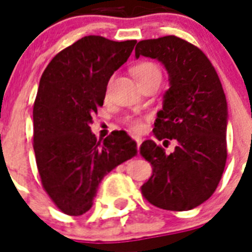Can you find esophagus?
I'll use <instances>...</instances> for the list:
<instances>
[{
  "label": "esophagus",
  "instance_id": "1",
  "mask_svg": "<svg viewBox=\"0 0 252 252\" xmlns=\"http://www.w3.org/2000/svg\"><path fill=\"white\" fill-rule=\"evenodd\" d=\"M133 140H134V141H136V144H137V146H140V145H141V138H137V137H134L133 138Z\"/></svg>",
  "mask_w": 252,
  "mask_h": 252
}]
</instances>
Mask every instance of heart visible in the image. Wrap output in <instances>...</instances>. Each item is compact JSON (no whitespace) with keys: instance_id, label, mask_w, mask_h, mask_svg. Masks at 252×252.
Instances as JSON below:
<instances>
[{"instance_id":"b5f03b06","label":"heart","mask_w":252,"mask_h":252,"mask_svg":"<svg viewBox=\"0 0 252 252\" xmlns=\"http://www.w3.org/2000/svg\"><path fill=\"white\" fill-rule=\"evenodd\" d=\"M132 74H133L136 81L140 84L141 81L146 80V78H149V77L154 76V74L161 76V72H159L157 65L153 64V63L142 61V63H138L137 65H134L133 68H132ZM126 126H128L130 130L138 132L142 128V123L140 119H128L126 120Z\"/></svg>"}]
</instances>
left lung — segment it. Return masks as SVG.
<instances>
[{"mask_svg":"<svg viewBox=\"0 0 252 252\" xmlns=\"http://www.w3.org/2000/svg\"><path fill=\"white\" fill-rule=\"evenodd\" d=\"M134 52L137 59L150 57L165 65L170 87L153 133L159 141L178 142L168 156L153 140L141 144L140 154L153 166L142 196L161 209L189 211L213 195L226 163L222 85L203 51L174 35L138 41Z\"/></svg>","mask_w":252,"mask_h":252,"instance_id":"left-lung-1","label":"left lung"}]
</instances>
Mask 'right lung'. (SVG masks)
Instances as JSON below:
<instances>
[{"instance_id":"obj_1","label":"right lung","mask_w":252,"mask_h":252,"mask_svg":"<svg viewBox=\"0 0 252 252\" xmlns=\"http://www.w3.org/2000/svg\"><path fill=\"white\" fill-rule=\"evenodd\" d=\"M136 43L89 35L57 53L41 74L32 112L33 150L43 188L65 215L86 213L103 178L137 154L124 130L96 141L90 128L111 76Z\"/></svg>"}]
</instances>
